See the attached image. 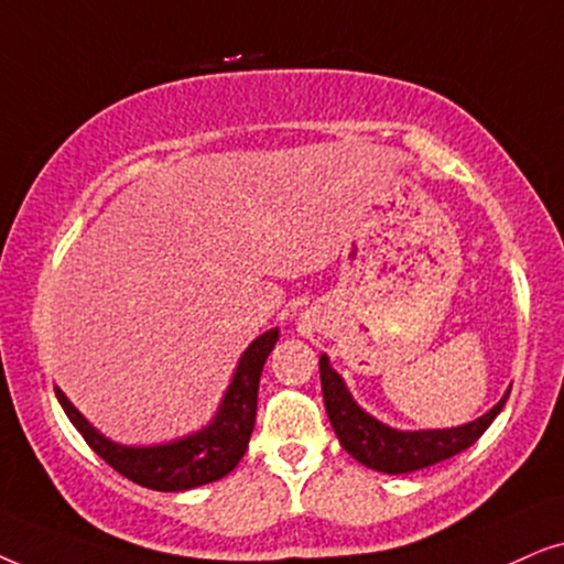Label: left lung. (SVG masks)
Masks as SVG:
<instances>
[{
  "mask_svg": "<svg viewBox=\"0 0 564 564\" xmlns=\"http://www.w3.org/2000/svg\"><path fill=\"white\" fill-rule=\"evenodd\" d=\"M321 384L323 400L330 426L338 442L354 459L369 469L388 475H403L413 469H423L465 452L485 434L492 419L503 411L508 392L477 421H469L457 429H429V431H398L388 423L377 421L367 411H361L351 392L346 390L341 375L330 367L326 354H321Z\"/></svg>",
  "mask_w": 564,
  "mask_h": 564,
  "instance_id": "obj_1",
  "label": "left lung"
}]
</instances>
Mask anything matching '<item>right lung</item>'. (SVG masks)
I'll use <instances>...</instances> for the list:
<instances>
[{
    "instance_id": "add662e5",
    "label": "right lung",
    "mask_w": 564,
    "mask_h": 564,
    "mask_svg": "<svg viewBox=\"0 0 564 564\" xmlns=\"http://www.w3.org/2000/svg\"><path fill=\"white\" fill-rule=\"evenodd\" d=\"M276 338H280V328H269L267 334L253 338L249 349L243 351L241 361H238L234 380H230L226 395H223L215 419L205 429L195 431V434L169 444H115L99 434L58 388L56 398L66 411L68 421L84 436V442L107 465L118 469L122 477L161 492L189 490L197 488V485H207L226 477L238 465V459L243 457L253 431V421H257L259 377L269 351L274 349Z\"/></svg>"
}]
</instances>
